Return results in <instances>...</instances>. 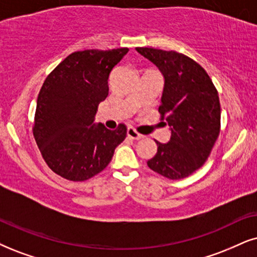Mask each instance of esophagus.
<instances>
[{"mask_svg":"<svg viewBox=\"0 0 257 257\" xmlns=\"http://www.w3.org/2000/svg\"><path fill=\"white\" fill-rule=\"evenodd\" d=\"M126 136H128V138L132 139V140H140V139H142V135L139 134V133L136 132L135 129L133 128V126H129V128L126 129Z\"/></svg>","mask_w":257,"mask_h":257,"instance_id":"34e87169","label":"esophagus"}]
</instances>
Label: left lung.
Masks as SVG:
<instances>
[{"instance_id":"8db88e82","label":"left lung","mask_w":257,"mask_h":257,"mask_svg":"<svg viewBox=\"0 0 257 257\" xmlns=\"http://www.w3.org/2000/svg\"><path fill=\"white\" fill-rule=\"evenodd\" d=\"M165 78L159 112L171 128V140L158 145L148 167L172 180L186 178L203 166L220 132V103L206 71L174 51L136 47Z\"/></svg>"}]
</instances>
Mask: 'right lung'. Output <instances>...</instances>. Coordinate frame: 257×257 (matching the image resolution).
<instances>
[{
    "label": "right lung",
    "mask_w": 257,
    "mask_h": 257,
    "mask_svg": "<svg viewBox=\"0 0 257 257\" xmlns=\"http://www.w3.org/2000/svg\"><path fill=\"white\" fill-rule=\"evenodd\" d=\"M128 48L71 53L48 74L37 100L33 135L47 166L71 181L102 172L126 135L95 124L98 104L109 93L110 72Z\"/></svg>",
    "instance_id": "add662e5"
}]
</instances>
